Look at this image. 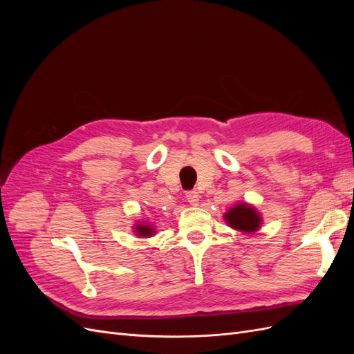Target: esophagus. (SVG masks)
Instances as JSON below:
<instances>
[{
  "mask_svg": "<svg viewBox=\"0 0 354 354\" xmlns=\"http://www.w3.org/2000/svg\"><path fill=\"white\" fill-rule=\"evenodd\" d=\"M186 201L190 203V205H198V202H199L198 192L196 190L186 192Z\"/></svg>",
  "mask_w": 354,
  "mask_h": 354,
  "instance_id": "1",
  "label": "esophagus"
}]
</instances>
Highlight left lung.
<instances>
[{
  "instance_id": "obj_1",
  "label": "left lung",
  "mask_w": 354,
  "mask_h": 354,
  "mask_svg": "<svg viewBox=\"0 0 354 354\" xmlns=\"http://www.w3.org/2000/svg\"><path fill=\"white\" fill-rule=\"evenodd\" d=\"M226 221L229 226L233 229H238L242 232H254L260 227V216L257 211L245 203L233 207L226 212Z\"/></svg>"
}]
</instances>
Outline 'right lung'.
<instances>
[{"label": "right lung", "mask_w": 354, "mask_h": 354, "mask_svg": "<svg viewBox=\"0 0 354 354\" xmlns=\"http://www.w3.org/2000/svg\"><path fill=\"white\" fill-rule=\"evenodd\" d=\"M136 232L138 236H151V234L153 233V229L151 226H143V224H138V226L136 227Z\"/></svg>", "instance_id": "right-lung-1"}]
</instances>
